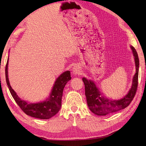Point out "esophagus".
Listing matches in <instances>:
<instances>
[{
  "mask_svg": "<svg viewBox=\"0 0 146 146\" xmlns=\"http://www.w3.org/2000/svg\"><path fill=\"white\" fill-rule=\"evenodd\" d=\"M81 68L78 65H75L73 66L72 68V72L74 74H79L81 72Z\"/></svg>",
  "mask_w": 146,
  "mask_h": 146,
  "instance_id": "obj_1",
  "label": "esophagus"
}]
</instances>
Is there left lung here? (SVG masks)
Listing matches in <instances>:
<instances>
[{
	"instance_id": "obj_1",
	"label": "left lung",
	"mask_w": 146,
	"mask_h": 146,
	"mask_svg": "<svg viewBox=\"0 0 146 146\" xmlns=\"http://www.w3.org/2000/svg\"><path fill=\"white\" fill-rule=\"evenodd\" d=\"M135 56L136 64V73L133 77V83L128 94L120 100H109L101 96L100 92L97 88L94 83L83 78L82 80L85 84V96L88 107L91 111L99 116H105L107 114L117 112L128 107L133 100L138 88V73L139 61L138 54L135 48L131 46Z\"/></svg>"
}]
</instances>
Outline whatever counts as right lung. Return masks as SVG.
I'll return each instance as SVG.
<instances>
[{
  "instance_id": "obj_1",
  "label": "right lung",
  "mask_w": 146,
  "mask_h": 146,
  "mask_svg": "<svg viewBox=\"0 0 146 146\" xmlns=\"http://www.w3.org/2000/svg\"><path fill=\"white\" fill-rule=\"evenodd\" d=\"M8 58L5 66L7 83L12 97L20 108L27 115L38 119H48L55 115L61 107V98L64 88L67 82L71 79L70 71L68 70L63 72L56 79L52 88L50 98L46 101L38 104H32L21 100L12 89L8 77Z\"/></svg>"
}]
</instances>
